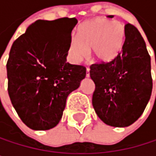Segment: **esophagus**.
<instances>
[{"mask_svg": "<svg viewBox=\"0 0 156 156\" xmlns=\"http://www.w3.org/2000/svg\"><path fill=\"white\" fill-rule=\"evenodd\" d=\"M89 70H90V69L89 68H87V73H86V76L87 77H89Z\"/></svg>", "mask_w": 156, "mask_h": 156, "instance_id": "1", "label": "esophagus"}]
</instances>
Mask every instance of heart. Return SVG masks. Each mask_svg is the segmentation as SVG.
I'll list each match as a JSON object with an SVG mask.
<instances>
[{
  "label": "heart",
  "mask_w": 156,
  "mask_h": 156,
  "mask_svg": "<svg viewBox=\"0 0 156 156\" xmlns=\"http://www.w3.org/2000/svg\"><path fill=\"white\" fill-rule=\"evenodd\" d=\"M125 41V27L119 20L96 18L83 22L78 27L77 37H71L69 54L78 62L92 54L100 62L114 59L122 49Z\"/></svg>",
  "instance_id": "heart-1"
}]
</instances>
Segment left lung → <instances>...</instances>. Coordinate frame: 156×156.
<instances>
[{"mask_svg":"<svg viewBox=\"0 0 156 156\" xmlns=\"http://www.w3.org/2000/svg\"><path fill=\"white\" fill-rule=\"evenodd\" d=\"M89 74L96 86L92 105L105 124L125 127L140 117L152 94L153 79L150 55L134 25H125L118 55L108 62L92 64Z\"/></svg>","mask_w":156,"mask_h":156,"instance_id":"left-lung-1","label":"left lung"}]
</instances>
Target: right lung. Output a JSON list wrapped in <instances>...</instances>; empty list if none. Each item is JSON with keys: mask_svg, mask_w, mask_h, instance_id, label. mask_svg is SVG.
I'll return each instance as SVG.
<instances>
[{"mask_svg": "<svg viewBox=\"0 0 156 156\" xmlns=\"http://www.w3.org/2000/svg\"><path fill=\"white\" fill-rule=\"evenodd\" d=\"M77 23L76 18L36 20L12 46L6 65L9 97L21 121L33 130L58 124L68 96L86 77L84 66L67 62Z\"/></svg>", "mask_w": 156, "mask_h": 156, "instance_id": "1", "label": "right lung"}]
</instances>
